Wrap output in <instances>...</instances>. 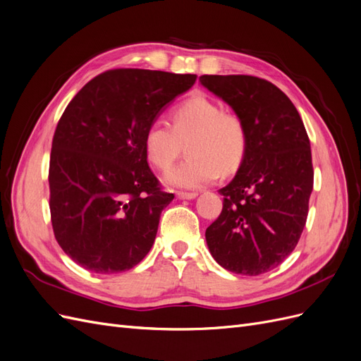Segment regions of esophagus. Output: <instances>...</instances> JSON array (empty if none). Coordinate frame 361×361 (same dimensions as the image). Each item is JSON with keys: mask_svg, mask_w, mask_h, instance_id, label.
I'll return each mask as SVG.
<instances>
[{"mask_svg": "<svg viewBox=\"0 0 361 361\" xmlns=\"http://www.w3.org/2000/svg\"><path fill=\"white\" fill-rule=\"evenodd\" d=\"M178 199L180 200H191V199H195L199 195L197 191H178L176 192Z\"/></svg>", "mask_w": 361, "mask_h": 361, "instance_id": "esophagus-1", "label": "esophagus"}]
</instances>
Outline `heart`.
<instances>
[{"mask_svg": "<svg viewBox=\"0 0 361 361\" xmlns=\"http://www.w3.org/2000/svg\"><path fill=\"white\" fill-rule=\"evenodd\" d=\"M182 145L188 158L167 174L174 187L195 188L228 176L241 169L248 150V129L244 118L224 111L221 104L195 94L173 108L170 126L152 122L143 137V149L152 167L166 171L180 155Z\"/></svg>", "mask_w": 361, "mask_h": 361, "instance_id": "obj_1", "label": "heart"}]
</instances>
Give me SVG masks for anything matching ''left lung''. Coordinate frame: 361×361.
I'll return each mask as SVG.
<instances>
[{
    "label": "left lung",
    "mask_w": 361,
    "mask_h": 361,
    "mask_svg": "<svg viewBox=\"0 0 361 361\" xmlns=\"http://www.w3.org/2000/svg\"><path fill=\"white\" fill-rule=\"evenodd\" d=\"M200 82L244 118L248 150L233 180L218 190L223 211L206 228L214 259L235 274L277 268L297 247L313 190L310 140L277 85L251 75H203Z\"/></svg>",
    "instance_id": "1"
}]
</instances>
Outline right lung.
<instances>
[{"mask_svg":"<svg viewBox=\"0 0 361 361\" xmlns=\"http://www.w3.org/2000/svg\"><path fill=\"white\" fill-rule=\"evenodd\" d=\"M195 78L111 69L87 82L61 114L49 158L51 223L80 267L97 274L128 271L154 245L161 212L174 195L150 170L143 137Z\"/></svg>","mask_w":361,"mask_h":361,"instance_id":"add662e5","label":"right lung"}]
</instances>
